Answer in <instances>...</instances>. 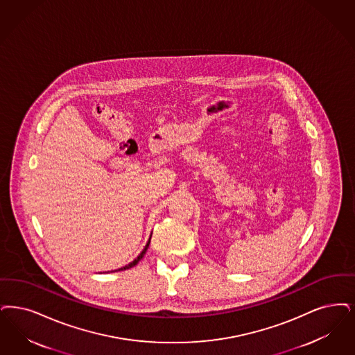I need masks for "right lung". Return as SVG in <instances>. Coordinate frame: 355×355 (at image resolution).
I'll return each instance as SVG.
<instances>
[{
  "mask_svg": "<svg viewBox=\"0 0 355 355\" xmlns=\"http://www.w3.org/2000/svg\"><path fill=\"white\" fill-rule=\"evenodd\" d=\"M149 243H150V239L148 241V243H146V245H145V248L142 250L141 254L140 255L137 256L132 263H129L128 266H125V267H123V268H119V270H129V268H132V267H135L140 260H141L142 257H144V255H145V252H146V250H148V247H149Z\"/></svg>",
  "mask_w": 355,
  "mask_h": 355,
  "instance_id": "right-lung-1",
  "label": "right lung"
}]
</instances>
